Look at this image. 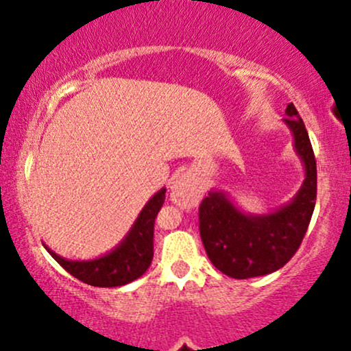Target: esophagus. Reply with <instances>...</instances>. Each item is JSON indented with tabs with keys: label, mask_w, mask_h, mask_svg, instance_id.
Segmentation results:
<instances>
[{
	"label": "esophagus",
	"mask_w": 351,
	"mask_h": 351,
	"mask_svg": "<svg viewBox=\"0 0 351 351\" xmlns=\"http://www.w3.org/2000/svg\"><path fill=\"white\" fill-rule=\"evenodd\" d=\"M170 198L180 208H195L201 199V189L195 180L186 175H180L171 181Z\"/></svg>",
	"instance_id": "obj_1"
}]
</instances>
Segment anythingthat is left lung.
I'll use <instances>...</instances> for the list:
<instances>
[{"instance_id":"8db88e82","label":"left lung","mask_w":351,"mask_h":351,"mask_svg":"<svg viewBox=\"0 0 351 351\" xmlns=\"http://www.w3.org/2000/svg\"><path fill=\"white\" fill-rule=\"evenodd\" d=\"M282 120L293 136V150L305 178L287 204L271 213H245L223 189H209L199 206V234L213 265L234 279L279 271L291 261L307 232L317 198V163L307 128L289 104Z\"/></svg>"}]
</instances>
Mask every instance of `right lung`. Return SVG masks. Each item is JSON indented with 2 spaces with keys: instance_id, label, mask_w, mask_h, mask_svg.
<instances>
[{
  "instance_id": "right-lung-1",
  "label": "right lung",
  "mask_w": 351,
  "mask_h": 351,
  "mask_svg": "<svg viewBox=\"0 0 351 351\" xmlns=\"http://www.w3.org/2000/svg\"><path fill=\"white\" fill-rule=\"evenodd\" d=\"M167 188L156 191L136 216L135 223L112 251L88 261L60 257L44 244L47 252L75 279L94 287H120L142 277L153 259V226L163 206Z\"/></svg>"
}]
</instances>
